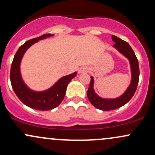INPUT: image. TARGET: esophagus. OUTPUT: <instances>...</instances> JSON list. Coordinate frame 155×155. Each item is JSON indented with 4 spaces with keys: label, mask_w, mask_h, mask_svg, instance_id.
<instances>
[{
    "label": "esophagus",
    "mask_w": 155,
    "mask_h": 155,
    "mask_svg": "<svg viewBox=\"0 0 155 155\" xmlns=\"http://www.w3.org/2000/svg\"><path fill=\"white\" fill-rule=\"evenodd\" d=\"M87 71H88V68L86 67H81L79 69V74H81V73H84V72H87Z\"/></svg>",
    "instance_id": "esophagus-1"
}]
</instances>
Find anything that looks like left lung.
Instances as JSON below:
<instances>
[{
  "label": "left lung",
  "mask_w": 155,
  "mask_h": 155,
  "mask_svg": "<svg viewBox=\"0 0 155 155\" xmlns=\"http://www.w3.org/2000/svg\"><path fill=\"white\" fill-rule=\"evenodd\" d=\"M112 40L115 42L113 47L116 48L121 54L129 59L130 63L131 73H132V79L130 86L125 91L123 95L116 98H103L98 96L95 93L93 89L94 84V79L93 76H91V84L88 88L87 98L91 103L98 110H104V111H109L118 109L120 107L124 106L132 98L135 94L136 89L139 81V75H140V70H139L138 60L136 57L135 52L129 45L128 42L121 39L118 38L115 35H112Z\"/></svg>",
  "instance_id": "1"
}]
</instances>
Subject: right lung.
Returning a JSON list of instances; mask_svg holds the SVG:
<instances>
[{
    "instance_id": "add662e5",
    "label": "right lung",
    "mask_w": 155,
    "mask_h": 155,
    "mask_svg": "<svg viewBox=\"0 0 155 155\" xmlns=\"http://www.w3.org/2000/svg\"><path fill=\"white\" fill-rule=\"evenodd\" d=\"M51 36L54 35L45 34L39 37L28 40L22 45L15 54L10 71L12 87L18 98L26 106L42 111L51 110L60 104L65 95L68 84L77 74L76 72H74V74L63 76L59 79L51 87L44 91H34L25 84L22 79L20 69V62L25 52L35 42Z\"/></svg>"
}]
</instances>
